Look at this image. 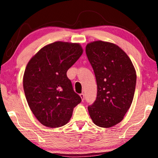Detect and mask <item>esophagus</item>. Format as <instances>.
I'll return each instance as SVG.
<instances>
[{"mask_svg": "<svg viewBox=\"0 0 158 158\" xmlns=\"http://www.w3.org/2000/svg\"><path fill=\"white\" fill-rule=\"evenodd\" d=\"M80 97H81V98L82 101H83V100H84V98H85V95H84V94H83V93L80 94Z\"/></svg>", "mask_w": 158, "mask_h": 158, "instance_id": "obj_1", "label": "esophagus"}]
</instances>
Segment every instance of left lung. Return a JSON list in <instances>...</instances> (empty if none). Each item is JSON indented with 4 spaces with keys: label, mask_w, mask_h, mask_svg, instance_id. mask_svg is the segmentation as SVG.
I'll return each mask as SVG.
<instances>
[{
    "label": "left lung",
    "mask_w": 158,
    "mask_h": 158,
    "mask_svg": "<svg viewBox=\"0 0 158 158\" xmlns=\"http://www.w3.org/2000/svg\"><path fill=\"white\" fill-rule=\"evenodd\" d=\"M85 52L97 83V97L88 107L89 114L96 126L110 127L122 122L132 102L136 70L126 53L112 43H89Z\"/></svg>",
    "instance_id": "obj_1"
}]
</instances>
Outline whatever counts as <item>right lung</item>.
<instances>
[{"label": "right lung", "instance_id": "1", "mask_svg": "<svg viewBox=\"0 0 158 158\" xmlns=\"http://www.w3.org/2000/svg\"><path fill=\"white\" fill-rule=\"evenodd\" d=\"M79 43L57 41L43 47L30 60L23 86L30 109L45 126L59 127L69 122L81 98L66 72L83 53Z\"/></svg>", "mask_w": 158, "mask_h": 158}]
</instances>
